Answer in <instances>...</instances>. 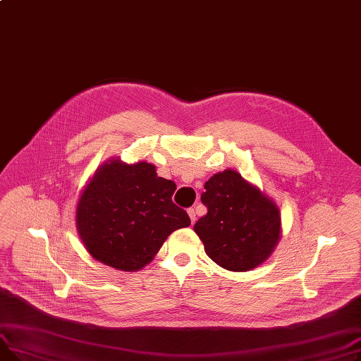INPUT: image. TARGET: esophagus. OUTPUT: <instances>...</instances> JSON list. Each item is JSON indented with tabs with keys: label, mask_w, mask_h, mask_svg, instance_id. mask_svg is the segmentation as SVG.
Here are the masks:
<instances>
[{
	"label": "esophagus",
	"mask_w": 361,
	"mask_h": 361,
	"mask_svg": "<svg viewBox=\"0 0 361 361\" xmlns=\"http://www.w3.org/2000/svg\"><path fill=\"white\" fill-rule=\"evenodd\" d=\"M187 214H188V216H190V221H192V224H195V221L197 219V216H196V212H195L193 207H190V209L187 211Z\"/></svg>",
	"instance_id": "1"
}]
</instances>
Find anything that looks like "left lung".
<instances>
[{"label": "left lung", "mask_w": 361, "mask_h": 361, "mask_svg": "<svg viewBox=\"0 0 361 361\" xmlns=\"http://www.w3.org/2000/svg\"><path fill=\"white\" fill-rule=\"evenodd\" d=\"M207 214L195 224L204 252L228 271H247L267 260L281 234L278 206L238 173L226 169L204 183Z\"/></svg>", "instance_id": "1"}]
</instances>
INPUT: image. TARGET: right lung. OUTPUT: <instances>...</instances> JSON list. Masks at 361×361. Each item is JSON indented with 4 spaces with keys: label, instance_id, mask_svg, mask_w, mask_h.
<instances>
[{
    "label": "right lung",
    "instance_id": "1",
    "mask_svg": "<svg viewBox=\"0 0 361 361\" xmlns=\"http://www.w3.org/2000/svg\"><path fill=\"white\" fill-rule=\"evenodd\" d=\"M176 188L147 162L104 165L85 188L75 214L87 252L120 271L145 267L171 233L190 225L187 212L173 202Z\"/></svg>",
    "mask_w": 361,
    "mask_h": 361
}]
</instances>
